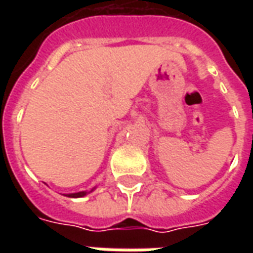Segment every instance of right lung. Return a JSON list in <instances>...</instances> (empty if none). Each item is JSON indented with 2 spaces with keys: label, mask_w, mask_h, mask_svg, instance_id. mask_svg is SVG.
Segmentation results:
<instances>
[{
  "label": "right lung",
  "mask_w": 253,
  "mask_h": 253,
  "mask_svg": "<svg viewBox=\"0 0 253 253\" xmlns=\"http://www.w3.org/2000/svg\"><path fill=\"white\" fill-rule=\"evenodd\" d=\"M94 188H92L90 191H80V192H73V194H66V196H69V198H83V196L88 195L89 192H92Z\"/></svg>",
  "instance_id": "1"
}]
</instances>
